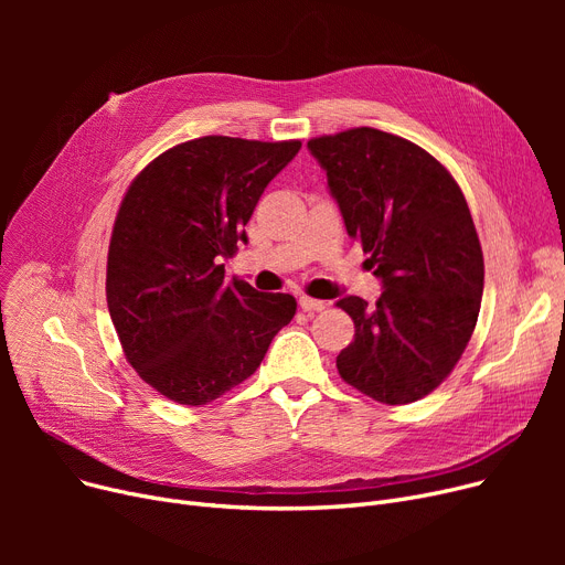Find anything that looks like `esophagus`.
Segmentation results:
<instances>
[{
	"instance_id": "esophagus-1",
	"label": "esophagus",
	"mask_w": 565,
	"mask_h": 565,
	"mask_svg": "<svg viewBox=\"0 0 565 565\" xmlns=\"http://www.w3.org/2000/svg\"><path fill=\"white\" fill-rule=\"evenodd\" d=\"M324 307H328V302H322V300H313V298H309V295H300V309L302 311H322Z\"/></svg>"
}]
</instances>
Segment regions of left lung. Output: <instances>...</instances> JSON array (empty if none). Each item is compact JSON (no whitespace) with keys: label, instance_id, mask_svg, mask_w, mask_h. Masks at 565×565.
Returning a JSON list of instances; mask_svg holds the SVG:
<instances>
[{"label":"left lung","instance_id":"left-lung-1","mask_svg":"<svg viewBox=\"0 0 565 565\" xmlns=\"http://www.w3.org/2000/svg\"><path fill=\"white\" fill-rule=\"evenodd\" d=\"M307 146L384 288L373 307L358 295L337 302L354 322L337 369L373 401H419L454 371L481 311L483 252L465 194L422 146L390 132L352 128Z\"/></svg>","mask_w":565,"mask_h":565}]
</instances>
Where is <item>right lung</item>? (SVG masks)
Masks as SVG:
<instances>
[{
  "label": "right lung",
  "mask_w": 565,
  "mask_h": 565,
  "mask_svg": "<svg viewBox=\"0 0 565 565\" xmlns=\"http://www.w3.org/2000/svg\"><path fill=\"white\" fill-rule=\"evenodd\" d=\"M302 141L199 137L148 164L128 188L107 254V307L126 360L181 405L247 380L298 309L288 292L224 279V258L267 183Z\"/></svg>",
  "instance_id": "obj_1"
}]
</instances>
